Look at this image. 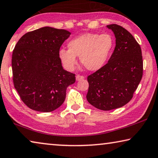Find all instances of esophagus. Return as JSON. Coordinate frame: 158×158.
<instances>
[{
	"label": "esophagus",
	"instance_id": "obj_1",
	"mask_svg": "<svg viewBox=\"0 0 158 158\" xmlns=\"http://www.w3.org/2000/svg\"><path fill=\"white\" fill-rule=\"evenodd\" d=\"M84 79V76H81V75L79 74H77L76 76V80L77 81H81V80Z\"/></svg>",
	"mask_w": 158,
	"mask_h": 158
}]
</instances>
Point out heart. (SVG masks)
<instances>
[{
  "label": "heart",
  "mask_w": 158,
  "mask_h": 158,
  "mask_svg": "<svg viewBox=\"0 0 158 158\" xmlns=\"http://www.w3.org/2000/svg\"><path fill=\"white\" fill-rule=\"evenodd\" d=\"M114 40L109 34L86 33L75 37L68 42V50L62 48L59 57L63 66L73 70L77 63V57L89 71H97L106 64L112 53Z\"/></svg>",
  "instance_id": "b5f03b06"
}]
</instances>
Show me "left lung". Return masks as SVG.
<instances>
[{
	"instance_id": "obj_1",
	"label": "left lung",
	"mask_w": 158,
	"mask_h": 158,
	"mask_svg": "<svg viewBox=\"0 0 158 158\" xmlns=\"http://www.w3.org/2000/svg\"><path fill=\"white\" fill-rule=\"evenodd\" d=\"M107 27L116 39L114 52L106 64L87 77V101L102 110L117 109L128 103L143 76L141 48L136 39L119 25Z\"/></svg>"
}]
</instances>
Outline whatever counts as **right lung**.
<instances>
[{
  "instance_id": "obj_1",
  "label": "right lung",
  "mask_w": 158,
  "mask_h": 158,
  "mask_svg": "<svg viewBox=\"0 0 158 158\" xmlns=\"http://www.w3.org/2000/svg\"><path fill=\"white\" fill-rule=\"evenodd\" d=\"M69 31L42 27L22 36L12 52L14 86L27 107L49 112L64 101L66 90L75 82V74L64 70L59 57Z\"/></svg>"
}]
</instances>
